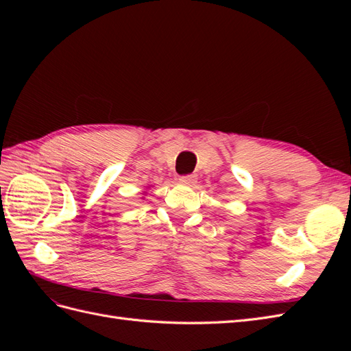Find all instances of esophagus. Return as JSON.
Wrapping results in <instances>:
<instances>
[{"label": "esophagus", "mask_w": 351, "mask_h": 351, "mask_svg": "<svg viewBox=\"0 0 351 351\" xmlns=\"http://www.w3.org/2000/svg\"><path fill=\"white\" fill-rule=\"evenodd\" d=\"M178 180H180V183L187 184V186H193L196 183V177L195 176H182Z\"/></svg>", "instance_id": "34e87169"}]
</instances>
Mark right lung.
I'll return each instance as SVG.
<instances>
[{
	"instance_id": "add662e5",
	"label": "right lung",
	"mask_w": 351,
	"mask_h": 351,
	"mask_svg": "<svg viewBox=\"0 0 351 351\" xmlns=\"http://www.w3.org/2000/svg\"><path fill=\"white\" fill-rule=\"evenodd\" d=\"M147 190H149V187H146V189H145V192H143V193H142V195H143V196H146V195H147Z\"/></svg>"
}]
</instances>
